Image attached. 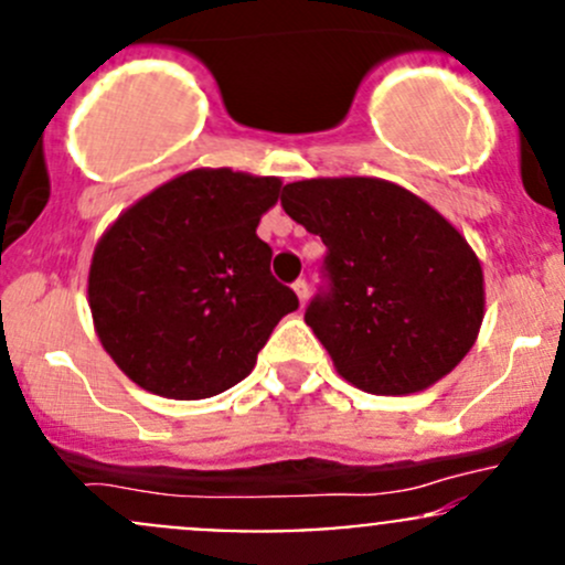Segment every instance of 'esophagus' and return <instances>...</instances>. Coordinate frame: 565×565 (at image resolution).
Wrapping results in <instances>:
<instances>
[{
    "mask_svg": "<svg viewBox=\"0 0 565 565\" xmlns=\"http://www.w3.org/2000/svg\"><path fill=\"white\" fill-rule=\"evenodd\" d=\"M292 289H295V295H298L300 303L306 306V300H309V284H306V278H298V281L292 284Z\"/></svg>",
    "mask_w": 565,
    "mask_h": 565,
    "instance_id": "34e87169",
    "label": "esophagus"
}]
</instances>
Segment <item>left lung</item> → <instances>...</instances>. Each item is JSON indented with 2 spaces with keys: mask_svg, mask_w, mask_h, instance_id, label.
<instances>
[{
  "mask_svg": "<svg viewBox=\"0 0 565 565\" xmlns=\"http://www.w3.org/2000/svg\"><path fill=\"white\" fill-rule=\"evenodd\" d=\"M281 207L328 248L330 289L306 324L347 383L407 396L459 366L487 300L481 262L451 221L380 177L289 182Z\"/></svg>",
  "mask_w": 565,
  "mask_h": 565,
  "instance_id": "1",
  "label": "left lung"
}]
</instances>
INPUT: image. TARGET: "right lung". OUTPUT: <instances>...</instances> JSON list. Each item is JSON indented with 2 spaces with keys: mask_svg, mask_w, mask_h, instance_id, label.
Listing matches in <instances>:
<instances>
[{
  "mask_svg": "<svg viewBox=\"0 0 565 565\" xmlns=\"http://www.w3.org/2000/svg\"><path fill=\"white\" fill-rule=\"evenodd\" d=\"M278 193V177L191 169L108 226L87 298L95 333L125 377L180 402L248 377L273 328L298 309L256 235Z\"/></svg>",
  "mask_w": 565,
  "mask_h": 565,
  "instance_id": "right-lung-1",
  "label": "right lung"
}]
</instances>
